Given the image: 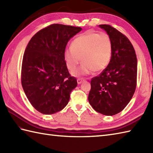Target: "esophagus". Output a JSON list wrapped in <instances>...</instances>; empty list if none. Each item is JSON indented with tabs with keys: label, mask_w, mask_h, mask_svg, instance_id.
<instances>
[{
	"label": "esophagus",
	"mask_w": 153,
	"mask_h": 153,
	"mask_svg": "<svg viewBox=\"0 0 153 153\" xmlns=\"http://www.w3.org/2000/svg\"><path fill=\"white\" fill-rule=\"evenodd\" d=\"M84 81H85V79H84V78H78L77 79V83H78V84L82 83L83 82H84Z\"/></svg>",
	"instance_id": "esophagus-1"
}]
</instances>
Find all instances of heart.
Masks as SVG:
<instances>
[{"mask_svg": "<svg viewBox=\"0 0 153 153\" xmlns=\"http://www.w3.org/2000/svg\"><path fill=\"white\" fill-rule=\"evenodd\" d=\"M112 53V40L106 33L87 31L71 42L70 49L64 53L68 69L74 71L81 61L83 64L73 74L76 76L99 72L109 64Z\"/></svg>", "mask_w": 153, "mask_h": 153, "instance_id": "heart-1", "label": "heart"}]
</instances>
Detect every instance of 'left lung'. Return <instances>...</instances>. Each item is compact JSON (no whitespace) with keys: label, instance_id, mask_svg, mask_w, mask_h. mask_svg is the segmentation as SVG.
Listing matches in <instances>:
<instances>
[{"label":"left lung","instance_id":"left-lung-1","mask_svg":"<svg viewBox=\"0 0 153 153\" xmlns=\"http://www.w3.org/2000/svg\"><path fill=\"white\" fill-rule=\"evenodd\" d=\"M112 40L109 64L91 81L89 104L97 112L113 116L124 109L137 85V60L131 43L126 35L110 25H99Z\"/></svg>","mask_w":153,"mask_h":153}]
</instances>
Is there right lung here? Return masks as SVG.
<instances>
[{"label":"right lung","instance_id":"obj_1","mask_svg":"<svg viewBox=\"0 0 153 153\" xmlns=\"http://www.w3.org/2000/svg\"><path fill=\"white\" fill-rule=\"evenodd\" d=\"M82 31L79 27L51 24L35 33L23 57L21 82L31 105L44 114L62 110L77 85L64 60L68 41Z\"/></svg>","mask_w":153,"mask_h":153}]
</instances>
